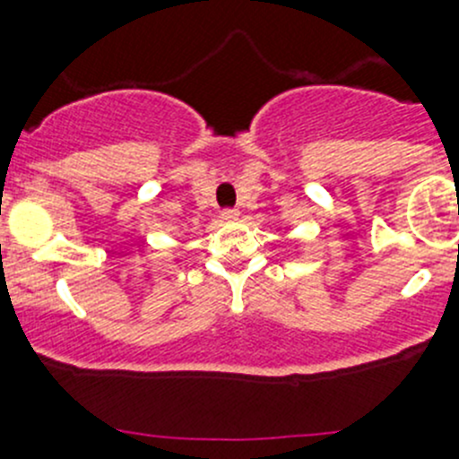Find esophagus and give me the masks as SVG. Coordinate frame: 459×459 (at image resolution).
<instances>
[{
    "label": "esophagus",
    "mask_w": 459,
    "mask_h": 459,
    "mask_svg": "<svg viewBox=\"0 0 459 459\" xmlns=\"http://www.w3.org/2000/svg\"><path fill=\"white\" fill-rule=\"evenodd\" d=\"M238 217H239L238 208H224V211H221V220H226V221H235Z\"/></svg>",
    "instance_id": "34e87169"
}]
</instances>
